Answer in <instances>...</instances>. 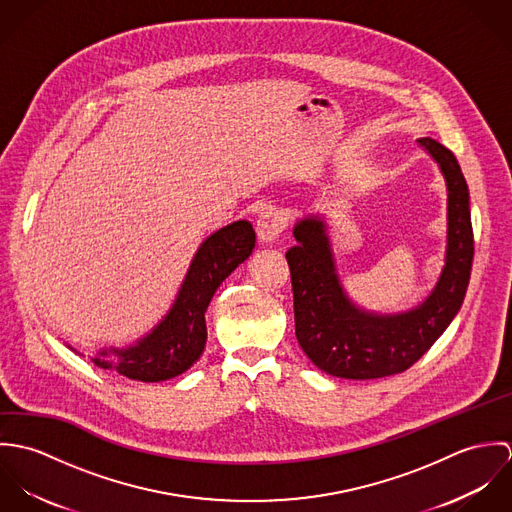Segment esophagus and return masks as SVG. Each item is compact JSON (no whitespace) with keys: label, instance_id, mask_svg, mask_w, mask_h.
I'll use <instances>...</instances> for the list:
<instances>
[{"label":"esophagus","instance_id":"obj_1","mask_svg":"<svg viewBox=\"0 0 512 512\" xmlns=\"http://www.w3.org/2000/svg\"><path fill=\"white\" fill-rule=\"evenodd\" d=\"M286 228V220L282 217V213H278L276 209H266L260 213L258 222H256V234H258V240L268 244V242H274Z\"/></svg>","mask_w":512,"mask_h":512}]
</instances>
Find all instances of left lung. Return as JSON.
Returning <instances> with one entry per match:
<instances>
[{
	"mask_svg": "<svg viewBox=\"0 0 512 512\" xmlns=\"http://www.w3.org/2000/svg\"><path fill=\"white\" fill-rule=\"evenodd\" d=\"M447 189L445 264L434 290L416 307L378 313L345 292L327 222L307 215L293 224L297 244L286 252L292 272L295 337L319 370L351 380L382 378L414 365L449 327L469 286L473 226L469 189L455 155L432 138H420Z\"/></svg>",
	"mask_w": 512,
	"mask_h": 512,
	"instance_id": "left-lung-1",
	"label": "left lung"
}]
</instances>
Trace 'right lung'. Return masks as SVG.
I'll list each match as a JSON object with an SVG mask.
<instances>
[{"label":"right lung","mask_w":512,"mask_h":512,"mask_svg":"<svg viewBox=\"0 0 512 512\" xmlns=\"http://www.w3.org/2000/svg\"><path fill=\"white\" fill-rule=\"evenodd\" d=\"M256 246L252 222L234 220L209 234L197 248L171 307L144 337L128 347L100 349L90 355L98 368L116 370L140 382H161L195 365L207 345L205 313L220 284ZM73 353L84 357L71 345Z\"/></svg>","instance_id":"add662e5"}]
</instances>
